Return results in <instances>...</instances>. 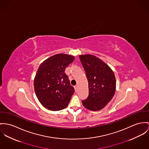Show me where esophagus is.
<instances>
[{"instance_id":"esophagus-1","label":"esophagus","mask_w":149,"mask_h":149,"mask_svg":"<svg viewBox=\"0 0 149 149\" xmlns=\"http://www.w3.org/2000/svg\"><path fill=\"white\" fill-rule=\"evenodd\" d=\"M74 88H75V91H78V86H74Z\"/></svg>"}]
</instances>
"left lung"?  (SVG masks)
<instances>
[{
    "label": "left lung",
    "mask_w": 149,
    "mask_h": 149,
    "mask_svg": "<svg viewBox=\"0 0 149 149\" xmlns=\"http://www.w3.org/2000/svg\"><path fill=\"white\" fill-rule=\"evenodd\" d=\"M88 83V97L81 102L91 111L104 108L113 98L116 91V78L113 71L102 60L96 56H79Z\"/></svg>",
    "instance_id": "1"
}]
</instances>
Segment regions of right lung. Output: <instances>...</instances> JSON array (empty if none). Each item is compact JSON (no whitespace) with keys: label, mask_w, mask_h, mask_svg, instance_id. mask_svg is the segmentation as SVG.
<instances>
[{"label":"right lung","mask_w":149,"mask_h":149,"mask_svg":"<svg viewBox=\"0 0 149 149\" xmlns=\"http://www.w3.org/2000/svg\"><path fill=\"white\" fill-rule=\"evenodd\" d=\"M74 60L72 56L57 54L44 61L37 70L34 91L39 102L47 109L60 111L69 105L75 90L65 71Z\"/></svg>","instance_id":"add662e5"}]
</instances>
